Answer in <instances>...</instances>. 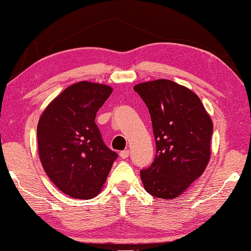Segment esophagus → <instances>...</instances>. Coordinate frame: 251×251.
Segmentation results:
<instances>
[{"label":"esophagus","mask_w":251,"mask_h":251,"mask_svg":"<svg viewBox=\"0 0 251 251\" xmlns=\"http://www.w3.org/2000/svg\"><path fill=\"white\" fill-rule=\"evenodd\" d=\"M120 156H121V158H123V159L128 158V156H129V151H128V150H126V151H121V152H120Z\"/></svg>","instance_id":"esophagus-1"}]
</instances>
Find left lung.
I'll use <instances>...</instances> for the list:
<instances>
[{
    "label": "left lung",
    "mask_w": 251,
    "mask_h": 251,
    "mask_svg": "<svg viewBox=\"0 0 251 251\" xmlns=\"http://www.w3.org/2000/svg\"><path fill=\"white\" fill-rule=\"evenodd\" d=\"M134 91L150 110L156 142L154 161L141 172L144 188L157 198L175 199L209 163L211 117L192 90L173 80H150Z\"/></svg>",
    "instance_id": "8db88e82"
}]
</instances>
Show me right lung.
Returning <instances> with one entry per match:
<instances>
[{
  "label": "right lung",
  "mask_w": 251,
  "mask_h": 251,
  "mask_svg": "<svg viewBox=\"0 0 251 251\" xmlns=\"http://www.w3.org/2000/svg\"><path fill=\"white\" fill-rule=\"evenodd\" d=\"M112 92L108 85L82 80L55 97L40 117L37 145L42 166L67 196H97L117 158L95 124L97 110Z\"/></svg>",
  "instance_id": "right-lung-1"
}]
</instances>
